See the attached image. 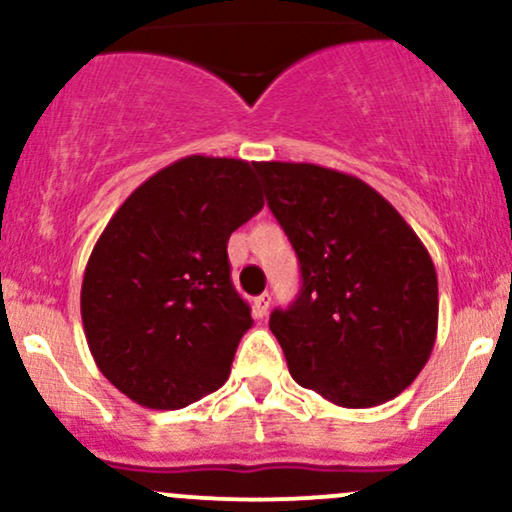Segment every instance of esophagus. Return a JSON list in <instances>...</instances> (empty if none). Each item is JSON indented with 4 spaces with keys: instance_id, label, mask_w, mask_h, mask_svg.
<instances>
[{
    "instance_id": "obj_1",
    "label": "esophagus",
    "mask_w": 512,
    "mask_h": 512,
    "mask_svg": "<svg viewBox=\"0 0 512 512\" xmlns=\"http://www.w3.org/2000/svg\"><path fill=\"white\" fill-rule=\"evenodd\" d=\"M269 303H272V296H269V293H262V296H257L255 301H252V315L260 317V320H262V317L267 315Z\"/></svg>"
}]
</instances>
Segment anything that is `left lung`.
Returning a JSON list of instances; mask_svg holds the SVG:
<instances>
[{
	"mask_svg": "<svg viewBox=\"0 0 512 512\" xmlns=\"http://www.w3.org/2000/svg\"><path fill=\"white\" fill-rule=\"evenodd\" d=\"M255 168L301 264L298 298L269 317L291 378L346 409L397 397L436 344L438 276L424 243L354 175L315 163Z\"/></svg>",
	"mask_w": 512,
	"mask_h": 512,
	"instance_id": "left-lung-1",
	"label": "left lung"
}]
</instances>
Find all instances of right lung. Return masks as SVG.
<instances>
[{
	"mask_svg": "<svg viewBox=\"0 0 512 512\" xmlns=\"http://www.w3.org/2000/svg\"><path fill=\"white\" fill-rule=\"evenodd\" d=\"M262 207L255 163L187 156L115 211L88 257L81 320L93 361L122 395L182 409L226 383L252 327L228 238Z\"/></svg>",
	"mask_w": 512,
	"mask_h": 512,
	"instance_id": "obj_1",
	"label": "right lung"
}]
</instances>
